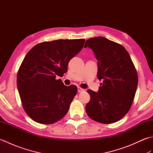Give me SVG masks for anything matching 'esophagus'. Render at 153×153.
<instances>
[{
    "instance_id": "34e87169",
    "label": "esophagus",
    "mask_w": 153,
    "mask_h": 153,
    "mask_svg": "<svg viewBox=\"0 0 153 153\" xmlns=\"http://www.w3.org/2000/svg\"><path fill=\"white\" fill-rule=\"evenodd\" d=\"M77 91H78L79 93H82V92L85 91V89L81 88L80 87H77Z\"/></svg>"
}]
</instances>
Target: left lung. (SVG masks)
<instances>
[{
    "mask_svg": "<svg viewBox=\"0 0 153 153\" xmlns=\"http://www.w3.org/2000/svg\"><path fill=\"white\" fill-rule=\"evenodd\" d=\"M92 49L98 60L97 77L102 79L99 92L88 90L85 110L89 118L102 123L121 120L130 109L137 90V71L122 45L102 37L91 38L84 47Z\"/></svg>",
    "mask_w": 153,
    "mask_h": 153,
    "instance_id": "8db88e82",
    "label": "left lung"
}]
</instances>
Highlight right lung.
Listing matches in <instances>:
<instances>
[{"label":"right lung","mask_w":153,"mask_h":153,"mask_svg":"<svg viewBox=\"0 0 153 153\" xmlns=\"http://www.w3.org/2000/svg\"><path fill=\"white\" fill-rule=\"evenodd\" d=\"M85 41L43 42L25 56L18 71L17 85L25 112L34 121L52 124L67 114L77 88L64 85L56 77L68 71V62L82 49Z\"/></svg>","instance_id":"obj_1"}]
</instances>
